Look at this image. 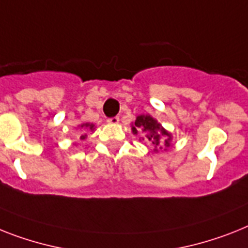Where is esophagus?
<instances>
[{"label":"esophagus","mask_w":248,"mask_h":248,"mask_svg":"<svg viewBox=\"0 0 248 248\" xmlns=\"http://www.w3.org/2000/svg\"><path fill=\"white\" fill-rule=\"evenodd\" d=\"M106 122L109 123V124H118L119 123V116H112V118H109Z\"/></svg>","instance_id":"1"}]
</instances>
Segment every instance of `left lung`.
Here are the masks:
<instances>
[{"mask_svg": "<svg viewBox=\"0 0 248 248\" xmlns=\"http://www.w3.org/2000/svg\"><path fill=\"white\" fill-rule=\"evenodd\" d=\"M133 133H143V136L148 140L149 144L155 148V151L162 149V147H170L171 134L161 128L158 123L149 115H140L137 118L136 123L132 128Z\"/></svg>", "mask_w": 248, "mask_h": 248, "instance_id": "8db88e82", "label": "left lung"}]
</instances>
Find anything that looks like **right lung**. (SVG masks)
<instances>
[{"label":"right lung","mask_w":248,"mask_h":248,"mask_svg":"<svg viewBox=\"0 0 248 248\" xmlns=\"http://www.w3.org/2000/svg\"><path fill=\"white\" fill-rule=\"evenodd\" d=\"M81 128H87L90 129V130H92V129H93V124H82ZM85 138H86V134L85 136H81V139H85Z\"/></svg>","instance_id":"1"}]
</instances>
